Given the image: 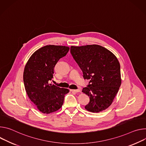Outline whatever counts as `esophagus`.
I'll use <instances>...</instances> for the list:
<instances>
[{
  "mask_svg": "<svg viewBox=\"0 0 146 146\" xmlns=\"http://www.w3.org/2000/svg\"><path fill=\"white\" fill-rule=\"evenodd\" d=\"M70 91H71V92H75V93H78V92H80V89H76V90H75V89H71Z\"/></svg>",
  "mask_w": 146,
  "mask_h": 146,
  "instance_id": "34e87169",
  "label": "esophagus"
}]
</instances>
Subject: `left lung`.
Segmentation results:
<instances>
[{
  "instance_id": "left-lung-1",
  "label": "left lung",
  "mask_w": 146,
  "mask_h": 146,
  "mask_svg": "<svg viewBox=\"0 0 146 146\" xmlns=\"http://www.w3.org/2000/svg\"><path fill=\"white\" fill-rule=\"evenodd\" d=\"M71 54L90 81L82 92L90 99L85 108L92 112L107 109L112 103L121 84L120 64L115 56L98 45L71 47Z\"/></svg>"
}]
</instances>
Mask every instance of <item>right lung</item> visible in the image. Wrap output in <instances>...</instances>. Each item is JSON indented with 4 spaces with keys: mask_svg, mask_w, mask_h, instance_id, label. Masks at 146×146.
Returning <instances> with one entry per match:
<instances>
[{
    "mask_svg": "<svg viewBox=\"0 0 146 146\" xmlns=\"http://www.w3.org/2000/svg\"><path fill=\"white\" fill-rule=\"evenodd\" d=\"M70 47L47 45L34 53L24 68L23 80L26 92L34 104L42 113L50 114L59 110L65 95L69 92L50 84L58 61L66 56Z\"/></svg>",
    "mask_w": 146,
    "mask_h": 146,
    "instance_id": "1",
    "label": "right lung"
}]
</instances>
